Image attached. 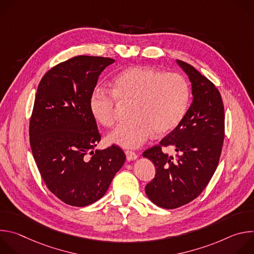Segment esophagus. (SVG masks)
Returning a JSON list of instances; mask_svg holds the SVG:
<instances>
[{
    "label": "esophagus",
    "mask_w": 254,
    "mask_h": 254,
    "mask_svg": "<svg viewBox=\"0 0 254 254\" xmlns=\"http://www.w3.org/2000/svg\"><path fill=\"white\" fill-rule=\"evenodd\" d=\"M126 156H127V161H134L137 159V155L131 151H126L125 152Z\"/></svg>",
    "instance_id": "esophagus-1"
}]
</instances>
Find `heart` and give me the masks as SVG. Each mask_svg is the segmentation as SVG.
Wrapping results in <instances>:
<instances>
[{
	"mask_svg": "<svg viewBox=\"0 0 254 254\" xmlns=\"http://www.w3.org/2000/svg\"><path fill=\"white\" fill-rule=\"evenodd\" d=\"M112 86L113 92L103 88L92 91L89 110L99 124L111 127L117 121V99L132 100V119L107 135L108 141L120 147H140L154 131L162 134L174 129L187 112L189 85L177 73H163L150 67H129L113 79Z\"/></svg>",
	"mask_w": 254,
	"mask_h": 254,
	"instance_id": "obj_1",
	"label": "heart"
}]
</instances>
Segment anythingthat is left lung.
Returning a JSON list of instances; mask_svg holds the SVG:
<instances>
[{
	"label": "left lung",
	"instance_id": "8db88e82",
	"mask_svg": "<svg viewBox=\"0 0 254 254\" xmlns=\"http://www.w3.org/2000/svg\"><path fill=\"white\" fill-rule=\"evenodd\" d=\"M192 88V103L177 127L160 142L142 153L152 161L156 176L147 184L146 194L157 206L174 209L195 198L208 185L218 166L224 139V106L215 85L192 65L177 60ZM172 145L177 160L161 152Z\"/></svg>",
	"mask_w": 254,
	"mask_h": 254
}]
</instances>
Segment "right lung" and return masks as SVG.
<instances>
[{
  "label": "right lung",
  "instance_id": "right-lung-1",
  "mask_svg": "<svg viewBox=\"0 0 254 254\" xmlns=\"http://www.w3.org/2000/svg\"><path fill=\"white\" fill-rule=\"evenodd\" d=\"M115 59L76 56L41 79L30 121L31 150L48 189L64 203L83 207L104 196L126 161L116 144L100 140L89 98L101 72Z\"/></svg>",
  "mask_w": 254,
  "mask_h": 254
}]
</instances>
